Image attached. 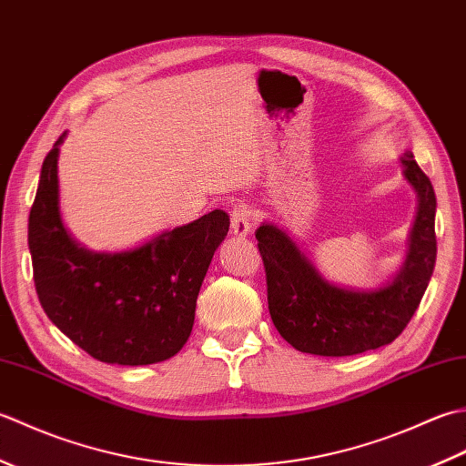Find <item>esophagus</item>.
<instances>
[{
	"label": "esophagus",
	"instance_id": "obj_1",
	"mask_svg": "<svg viewBox=\"0 0 466 466\" xmlns=\"http://www.w3.org/2000/svg\"><path fill=\"white\" fill-rule=\"evenodd\" d=\"M252 220H254V216H252L250 206L238 204V206L232 208L230 222H232V232H234L236 236L250 234V230H252Z\"/></svg>",
	"mask_w": 466,
	"mask_h": 466
}]
</instances>
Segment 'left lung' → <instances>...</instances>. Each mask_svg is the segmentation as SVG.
Masks as SVG:
<instances>
[{"mask_svg": "<svg viewBox=\"0 0 466 466\" xmlns=\"http://www.w3.org/2000/svg\"><path fill=\"white\" fill-rule=\"evenodd\" d=\"M402 164L404 176L419 194V214L402 270L384 289L370 292L336 289L322 280L280 228L262 224L256 230L272 322L296 350L352 356L380 349L397 339L417 312L437 260V196L412 154H404Z\"/></svg>", "mask_w": 466, "mask_h": 466, "instance_id": "obj_1", "label": "left lung"}]
</instances>
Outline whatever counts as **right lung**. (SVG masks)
Returning <instances> with one entry per match:
<instances>
[{
    "mask_svg": "<svg viewBox=\"0 0 466 466\" xmlns=\"http://www.w3.org/2000/svg\"><path fill=\"white\" fill-rule=\"evenodd\" d=\"M62 137L44 160L27 226L42 309L69 340L100 362L140 366L172 359L192 332L198 292L230 218L222 210L208 212L136 250H86L59 218Z\"/></svg>",
    "mask_w": 466,
    "mask_h": 466,
    "instance_id": "add662e5",
    "label": "right lung"
}]
</instances>
